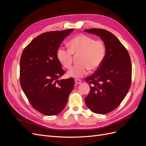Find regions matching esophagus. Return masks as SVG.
<instances>
[{"instance_id":"34e87169","label":"esophagus","mask_w":146,"mask_h":146,"mask_svg":"<svg viewBox=\"0 0 146 146\" xmlns=\"http://www.w3.org/2000/svg\"><path fill=\"white\" fill-rule=\"evenodd\" d=\"M75 83H76L77 85H79V84H80L82 83V80H80V79H76V80H75Z\"/></svg>"}]
</instances>
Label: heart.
Returning <instances> with one entry per match:
<instances>
[{
    "label": "heart",
    "mask_w": 146,
    "mask_h": 146,
    "mask_svg": "<svg viewBox=\"0 0 146 146\" xmlns=\"http://www.w3.org/2000/svg\"><path fill=\"white\" fill-rule=\"evenodd\" d=\"M69 49L60 47L56 50V58L63 67L71 66L73 55H78L79 64L74 66L67 73L75 78L86 75L90 69L95 70L102 64L106 55V47L102 40H95L90 36L80 34L74 36L68 43Z\"/></svg>",
    "instance_id": "1"
}]
</instances>
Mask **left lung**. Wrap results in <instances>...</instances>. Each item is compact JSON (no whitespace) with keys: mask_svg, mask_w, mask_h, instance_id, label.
I'll return each instance as SVG.
<instances>
[{"mask_svg":"<svg viewBox=\"0 0 146 146\" xmlns=\"http://www.w3.org/2000/svg\"><path fill=\"white\" fill-rule=\"evenodd\" d=\"M99 36L105 44L106 55L102 64L91 76L90 92L85 98L89 109L97 114H107L116 109L129 91L131 80L130 57L114 35L104 29H86Z\"/></svg>","mask_w":146,"mask_h":146,"instance_id":"8db88e82","label":"left lung"}]
</instances>
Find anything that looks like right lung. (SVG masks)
I'll return each mask as SVG.
<instances>
[{
	"label": "right lung",
	"mask_w": 146,
	"mask_h": 146,
	"mask_svg": "<svg viewBox=\"0 0 146 146\" xmlns=\"http://www.w3.org/2000/svg\"><path fill=\"white\" fill-rule=\"evenodd\" d=\"M74 29L42 33L30 42L20 60V83L30 104L47 116L60 113L66 107L74 80L58 78L64 73L56 58L61 42Z\"/></svg>",
	"instance_id": "obj_1"
}]
</instances>
